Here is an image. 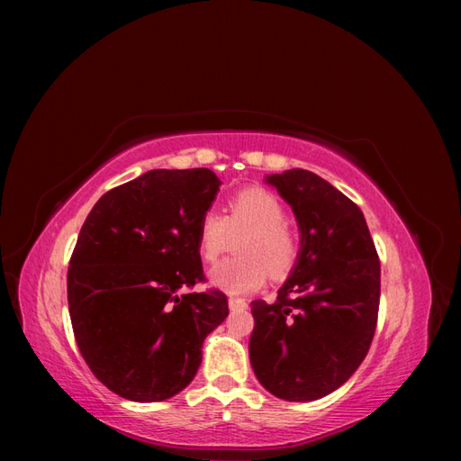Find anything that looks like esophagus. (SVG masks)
I'll return each mask as SVG.
<instances>
[{
	"mask_svg": "<svg viewBox=\"0 0 461 461\" xmlns=\"http://www.w3.org/2000/svg\"><path fill=\"white\" fill-rule=\"evenodd\" d=\"M230 312H244L248 308V302L242 298H229Z\"/></svg>",
	"mask_w": 461,
	"mask_h": 461,
	"instance_id": "obj_1",
	"label": "esophagus"
}]
</instances>
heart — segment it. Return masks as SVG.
I'll return each mask as SVG.
<instances>
[{
    "label": "heart",
    "mask_w": 461,
    "mask_h": 461,
    "mask_svg": "<svg viewBox=\"0 0 461 461\" xmlns=\"http://www.w3.org/2000/svg\"><path fill=\"white\" fill-rule=\"evenodd\" d=\"M285 217L283 202L259 186L234 194L225 217L207 209L198 222V252L205 263H217L230 249L232 239L242 236L236 242L240 256L217 265L209 275L212 285L239 296L258 290L269 275L283 281L294 271L302 256V239Z\"/></svg>",
    "instance_id": "obj_1"
}]
</instances>
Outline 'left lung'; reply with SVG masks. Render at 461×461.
I'll return each mask as SVG.
<instances>
[{
    "mask_svg": "<svg viewBox=\"0 0 461 461\" xmlns=\"http://www.w3.org/2000/svg\"><path fill=\"white\" fill-rule=\"evenodd\" d=\"M290 203L302 256L273 303L252 302L249 361L276 398L319 400L366 359L381 298V261L361 209L303 169L267 176Z\"/></svg>",
    "mask_w": 461,
    "mask_h": 461,
    "instance_id": "1",
    "label": "left lung"
}]
</instances>
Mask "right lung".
<instances>
[{"label":"right lung","mask_w":461,"mask_h":461,"mask_svg":"<svg viewBox=\"0 0 461 461\" xmlns=\"http://www.w3.org/2000/svg\"><path fill=\"white\" fill-rule=\"evenodd\" d=\"M221 180L209 169H153L95 202L68 261L78 350L111 393L161 402L186 388L203 339L229 315L205 283L198 222Z\"/></svg>","instance_id":"1"}]
</instances>
